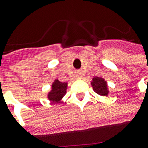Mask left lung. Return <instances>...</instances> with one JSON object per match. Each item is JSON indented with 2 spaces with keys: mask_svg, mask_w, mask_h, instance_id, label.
<instances>
[{
  "mask_svg": "<svg viewBox=\"0 0 148 148\" xmlns=\"http://www.w3.org/2000/svg\"><path fill=\"white\" fill-rule=\"evenodd\" d=\"M91 85L95 92L99 94V95H107L108 90H107V86H106V82L104 79L99 77H94Z\"/></svg>",
  "mask_w": 148,
  "mask_h": 148,
  "instance_id": "8db88e82",
  "label": "left lung"
}]
</instances>
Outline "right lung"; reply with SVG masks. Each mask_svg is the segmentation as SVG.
I'll use <instances>...</instances> for the list:
<instances>
[{"label":"right lung","mask_w":148,"mask_h":148,"mask_svg":"<svg viewBox=\"0 0 148 148\" xmlns=\"http://www.w3.org/2000/svg\"><path fill=\"white\" fill-rule=\"evenodd\" d=\"M66 82H61L58 80H55V82L52 85V90L49 92V100L53 101V103L59 102L66 93Z\"/></svg>","instance_id":"add662e5"}]
</instances>
